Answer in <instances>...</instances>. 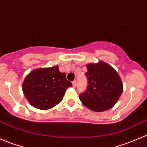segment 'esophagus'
Instances as JSON below:
<instances>
[{
	"label": "esophagus",
	"instance_id": "34e87169",
	"mask_svg": "<svg viewBox=\"0 0 147 147\" xmlns=\"http://www.w3.org/2000/svg\"><path fill=\"white\" fill-rule=\"evenodd\" d=\"M72 86H73V87L76 86V81H75H75L72 82Z\"/></svg>",
	"mask_w": 147,
	"mask_h": 147
}]
</instances>
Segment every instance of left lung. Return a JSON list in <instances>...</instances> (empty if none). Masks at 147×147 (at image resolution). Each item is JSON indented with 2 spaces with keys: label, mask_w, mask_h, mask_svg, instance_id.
I'll list each match as a JSON object with an SVG mask.
<instances>
[{
  "label": "left lung",
  "mask_w": 147,
  "mask_h": 147,
  "mask_svg": "<svg viewBox=\"0 0 147 147\" xmlns=\"http://www.w3.org/2000/svg\"><path fill=\"white\" fill-rule=\"evenodd\" d=\"M88 86L80 95L82 104L93 112H104L118 102L123 85L118 72L104 61L86 65Z\"/></svg>",
  "instance_id": "left-lung-1"
}]
</instances>
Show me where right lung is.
<instances>
[{
    "instance_id": "obj_1",
    "label": "right lung",
    "mask_w": 147,
    "mask_h": 147,
    "mask_svg": "<svg viewBox=\"0 0 147 147\" xmlns=\"http://www.w3.org/2000/svg\"><path fill=\"white\" fill-rule=\"evenodd\" d=\"M72 86L65 72H61L59 66L54 65L30 72L24 79L22 90L33 107L46 110L59 104L67 88Z\"/></svg>"
}]
</instances>
